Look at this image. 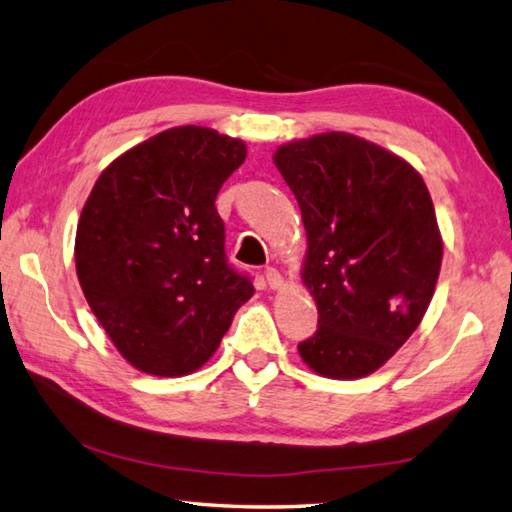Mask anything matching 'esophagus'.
Wrapping results in <instances>:
<instances>
[{"instance_id": "34e87169", "label": "esophagus", "mask_w": 512, "mask_h": 512, "mask_svg": "<svg viewBox=\"0 0 512 512\" xmlns=\"http://www.w3.org/2000/svg\"><path fill=\"white\" fill-rule=\"evenodd\" d=\"M264 277H266V284H268V287H271V289H282L284 277L280 275V271H275V268H266Z\"/></svg>"}]
</instances>
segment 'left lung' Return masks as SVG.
Returning <instances> with one entry per match:
<instances>
[{"label": "left lung", "instance_id": "left-lung-1", "mask_svg": "<svg viewBox=\"0 0 512 512\" xmlns=\"http://www.w3.org/2000/svg\"><path fill=\"white\" fill-rule=\"evenodd\" d=\"M273 162L300 205L302 284L318 307L300 357L329 379L366 377L418 329L436 291L443 237L429 189L400 155L339 131L282 144Z\"/></svg>", "mask_w": 512, "mask_h": 512}]
</instances>
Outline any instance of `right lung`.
Wrapping results in <instances>:
<instances>
[{
    "mask_svg": "<svg viewBox=\"0 0 512 512\" xmlns=\"http://www.w3.org/2000/svg\"><path fill=\"white\" fill-rule=\"evenodd\" d=\"M246 144L176 126L112 160L76 225L85 300L133 368L183 377L210 361L255 287L225 259L214 201Z\"/></svg>",
    "mask_w": 512,
    "mask_h": 512,
    "instance_id": "1",
    "label": "right lung"
}]
</instances>
